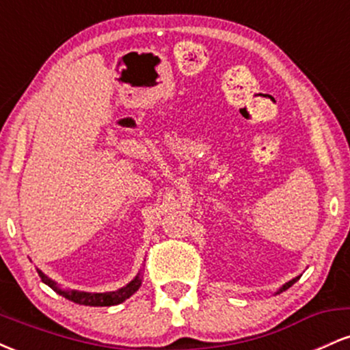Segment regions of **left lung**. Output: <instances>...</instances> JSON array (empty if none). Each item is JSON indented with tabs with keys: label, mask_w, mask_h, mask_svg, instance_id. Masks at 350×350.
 Masks as SVG:
<instances>
[{
	"label": "left lung",
	"mask_w": 350,
	"mask_h": 350,
	"mask_svg": "<svg viewBox=\"0 0 350 350\" xmlns=\"http://www.w3.org/2000/svg\"><path fill=\"white\" fill-rule=\"evenodd\" d=\"M299 280V276H296V278H293V280H290V281H288V283H284L283 284V286H281L280 288V290L278 291H276V295H280V293H283L284 290H288V288H290V286H293V284H295L296 283V281H298Z\"/></svg>",
	"instance_id": "1"
}]
</instances>
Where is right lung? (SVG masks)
Returning a JSON list of instances; mask_svg holds the SVG:
<instances>
[{"label": "right lung", "mask_w": 350, "mask_h": 350, "mask_svg": "<svg viewBox=\"0 0 350 350\" xmlns=\"http://www.w3.org/2000/svg\"><path fill=\"white\" fill-rule=\"evenodd\" d=\"M39 276H41L42 283H46L47 286L52 288L57 295L64 296L66 299L74 301L77 304H83V306H115V304L123 303L124 299L130 298L131 295H135L136 291L142 286V271L135 276L126 286L120 288L116 291H107V293H88V291H77V290H64L60 284L55 283L54 280H51L49 276L44 275L41 270H38Z\"/></svg>", "instance_id": "add662e5"}]
</instances>
